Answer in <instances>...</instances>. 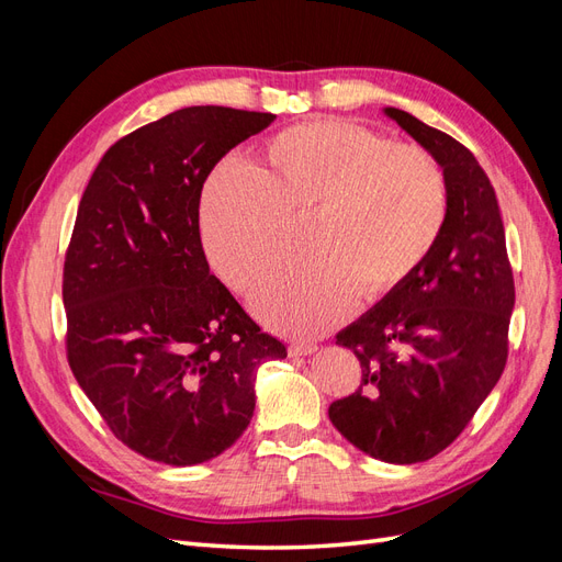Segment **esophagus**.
<instances>
[{
    "label": "esophagus",
    "instance_id": "1",
    "mask_svg": "<svg viewBox=\"0 0 562 562\" xmlns=\"http://www.w3.org/2000/svg\"><path fill=\"white\" fill-rule=\"evenodd\" d=\"M318 347L316 345H312V342H295V345H291V356H310V353H314Z\"/></svg>",
    "mask_w": 562,
    "mask_h": 562
}]
</instances>
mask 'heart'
I'll use <instances>...</instances> for the list:
<instances>
[{
    "instance_id": "obj_1",
    "label": "heart",
    "mask_w": 562,
    "mask_h": 562,
    "mask_svg": "<svg viewBox=\"0 0 562 562\" xmlns=\"http://www.w3.org/2000/svg\"><path fill=\"white\" fill-rule=\"evenodd\" d=\"M307 217L304 258L269 274L252 312L285 335L330 328L353 304L380 297L427 260L448 217L438 164L347 122H312L274 135L265 166L227 161L206 182L199 229L215 274L248 293Z\"/></svg>"
}]
</instances>
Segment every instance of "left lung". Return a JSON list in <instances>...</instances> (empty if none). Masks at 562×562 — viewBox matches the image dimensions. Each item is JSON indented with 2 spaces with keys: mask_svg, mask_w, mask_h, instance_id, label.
Instances as JSON below:
<instances>
[{
  "mask_svg": "<svg viewBox=\"0 0 562 562\" xmlns=\"http://www.w3.org/2000/svg\"><path fill=\"white\" fill-rule=\"evenodd\" d=\"M382 112L443 168L448 217L427 260L337 333L363 375L328 417L361 452L417 464L446 450L499 382L516 291L497 196L481 164L417 116Z\"/></svg>",
  "mask_w": 562,
  "mask_h": 562,
  "instance_id": "1",
  "label": "left lung"
}]
</instances>
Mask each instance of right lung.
<instances>
[{"instance_id": "add662e5", "label": "right lung", "mask_w": 562, "mask_h": 562, "mask_svg": "<svg viewBox=\"0 0 562 562\" xmlns=\"http://www.w3.org/2000/svg\"><path fill=\"white\" fill-rule=\"evenodd\" d=\"M274 114L182 108L114 143L81 196L65 258L67 359L124 446L192 467L234 446L255 380L285 345L211 274L203 182Z\"/></svg>"}]
</instances>
